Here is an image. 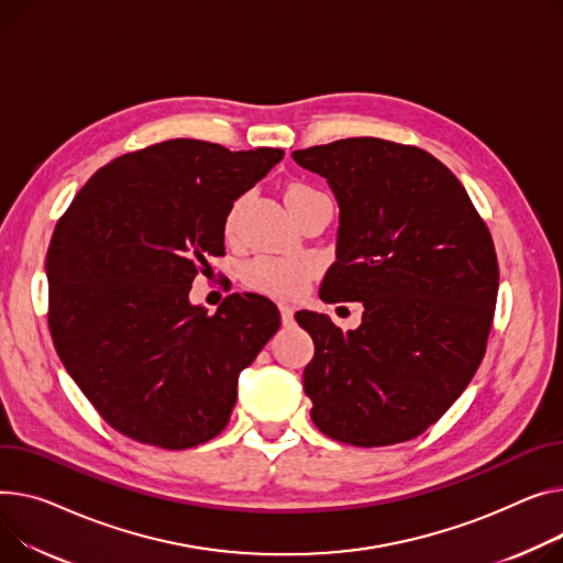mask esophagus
Wrapping results in <instances>:
<instances>
[{
  "label": "esophagus",
  "instance_id": "esophagus-1",
  "mask_svg": "<svg viewBox=\"0 0 563 563\" xmlns=\"http://www.w3.org/2000/svg\"><path fill=\"white\" fill-rule=\"evenodd\" d=\"M280 319H283V325L294 323V308L289 303H280Z\"/></svg>",
  "mask_w": 563,
  "mask_h": 563
}]
</instances>
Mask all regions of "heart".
<instances>
[{
    "mask_svg": "<svg viewBox=\"0 0 563 563\" xmlns=\"http://www.w3.org/2000/svg\"><path fill=\"white\" fill-rule=\"evenodd\" d=\"M321 192L312 190L310 185L303 183H291L285 192L287 206H296L306 199H312ZM242 199H238L229 214H227V233L235 235L238 229V217H240ZM317 265L308 257H274V255H260L251 260L244 272V280L251 289H257L262 294H269L276 298H296L301 294L310 278L314 276Z\"/></svg>",
    "mask_w": 563,
    "mask_h": 563,
    "instance_id": "heart-1",
    "label": "heart"
}]
</instances>
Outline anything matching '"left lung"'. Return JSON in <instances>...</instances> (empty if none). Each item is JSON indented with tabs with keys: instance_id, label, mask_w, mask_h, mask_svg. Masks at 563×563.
<instances>
[{
	"instance_id": "1",
	"label": "left lung",
	"mask_w": 563,
	"mask_h": 563,
	"mask_svg": "<svg viewBox=\"0 0 563 563\" xmlns=\"http://www.w3.org/2000/svg\"><path fill=\"white\" fill-rule=\"evenodd\" d=\"M291 158L323 176L340 203L336 260L319 296L364 306L349 332L296 312L314 342L303 371L310 417L360 448L415 439L484 357L498 296L492 233L457 176L419 146L346 137Z\"/></svg>"
}]
</instances>
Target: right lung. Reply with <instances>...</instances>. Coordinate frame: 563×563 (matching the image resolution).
Here are the masks:
<instances>
[{
	"mask_svg": "<svg viewBox=\"0 0 563 563\" xmlns=\"http://www.w3.org/2000/svg\"><path fill=\"white\" fill-rule=\"evenodd\" d=\"M283 156L158 142L101 167L58 219L47 251L52 340L110 428L167 451L227 428L240 373L280 314L260 294H231L214 314L187 294L223 255L231 206Z\"/></svg>",
	"mask_w": 563,
	"mask_h": 563,
	"instance_id": "1",
	"label": "right lung"
}]
</instances>
